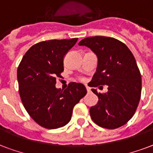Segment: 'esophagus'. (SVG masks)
Masks as SVG:
<instances>
[{
  "label": "esophagus",
  "mask_w": 153,
  "mask_h": 153,
  "mask_svg": "<svg viewBox=\"0 0 153 153\" xmlns=\"http://www.w3.org/2000/svg\"><path fill=\"white\" fill-rule=\"evenodd\" d=\"M86 89H87L88 93H89V92H90V88L88 87V86H86Z\"/></svg>",
  "instance_id": "esophagus-1"
}]
</instances>
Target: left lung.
<instances>
[{
  "mask_svg": "<svg viewBox=\"0 0 153 153\" xmlns=\"http://www.w3.org/2000/svg\"><path fill=\"white\" fill-rule=\"evenodd\" d=\"M78 45L89 48L97 56L90 86H108L104 94L92 88L98 102L90 108L91 118L105 128L121 127L133 117L141 94V76L134 56L125 44L112 37L91 36Z\"/></svg>",
  "mask_w": 153,
  "mask_h": 153,
  "instance_id": "8db88e82",
  "label": "left lung"
}]
</instances>
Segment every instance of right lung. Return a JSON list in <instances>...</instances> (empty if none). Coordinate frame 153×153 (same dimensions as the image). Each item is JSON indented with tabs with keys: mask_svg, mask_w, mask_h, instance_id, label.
Wrapping results in <instances>:
<instances>
[{
	"mask_svg": "<svg viewBox=\"0 0 153 153\" xmlns=\"http://www.w3.org/2000/svg\"><path fill=\"white\" fill-rule=\"evenodd\" d=\"M78 38L41 41L29 48L17 68L19 93L26 111L42 127L55 129L70 121L73 109L87 90L71 82L65 91L56 78L64 71V57Z\"/></svg>",
	"mask_w": 153,
	"mask_h": 153,
	"instance_id": "add662e5",
	"label": "right lung"
}]
</instances>
